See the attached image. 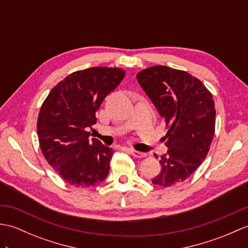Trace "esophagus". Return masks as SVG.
I'll return each mask as SVG.
<instances>
[{
  "instance_id": "34e87169",
  "label": "esophagus",
  "mask_w": 248,
  "mask_h": 248,
  "mask_svg": "<svg viewBox=\"0 0 248 248\" xmlns=\"http://www.w3.org/2000/svg\"><path fill=\"white\" fill-rule=\"evenodd\" d=\"M130 153L133 155L134 157H138V158H141V157H145L146 156V153L136 151V150H134V149H130Z\"/></svg>"
}]
</instances>
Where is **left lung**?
Returning <instances> with one entry per match:
<instances>
[{"mask_svg": "<svg viewBox=\"0 0 248 248\" xmlns=\"http://www.w3.org/2000/svg\"><path fill=\"white\" fill-rule=\"evenodd\" d=\"M136 78L169 125L163 137L168 152L160 158L162 171L152 183L173 186L187 180L208 154L215 135V101L206 86L187 72L155 65Z\"/></svg>", "mask_w": 248, "mask_h": 248, "instance_id": "left-lung-1", "label": "left lung"}]
</instances>
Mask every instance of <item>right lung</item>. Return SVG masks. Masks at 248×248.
<instances>
[{
  "label": "right lung",
  "mask_w": 248,
  "mask_h": 248,
  "mask_svg": "<svg viewBox=\"0 0 248 248\" xmlns=\"http://www.w3.org/2000/svg\"><path fill=\"white\" fill-rule=\"evenodd\" d=\"M125 72L117 67L97 66L75 72L49 92L40 108L37 132L47 163L66 183L93 187L106 180L113 149L89 129L96 124V111L117 88Z\"/></svg>",
  "instance_id": "obj_1"
}]
</instances>
